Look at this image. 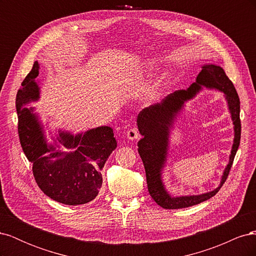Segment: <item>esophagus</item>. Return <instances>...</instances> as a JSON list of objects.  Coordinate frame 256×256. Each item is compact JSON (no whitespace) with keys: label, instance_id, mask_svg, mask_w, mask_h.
Wrapping results in <instances>:
<instances>
[{"label":"esophagus","instance_id":"obj_1","mask_svg":"<svg viewBox=\"0 0 256 256\" xmlns=\"http://www.w3.org/2000/svg\"><path fill=\"white\" fill-rule=\"evenodd\" d=\"M138 136H140V134H138V131L136 129V128H132V129H129L127 131V138L128 140H136V138H138Z\"/></svg>","mask_w":256,"mask_h":256}]
</instances>
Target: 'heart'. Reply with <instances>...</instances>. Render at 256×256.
<instances>
[{
  "label": "heart",
  "instance_id": "b5f03b06",
  "mask_svg": "<svg viewBox=\"0 0 256 256\" xmlns=\"http://www.w3.org/2000/svg\"><path fill=\"white\" fill-rule=\"evenodd\" d=\"M145 72H146V74L152 76V74H154V68H148V69H147V70H145ZM166 88H168V81H162V82L159 84L157 92H164Z\"/></svg>",
  "mask_w": 256,
  "mask_h": 256
}]
</instances>
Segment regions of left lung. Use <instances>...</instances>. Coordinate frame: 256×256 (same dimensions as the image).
<instances>
[{
	"label": "left lung",
	"mask_w": 256,
	"mask_h": 256,
	"mask_svg": "<svg viewBox=\"0 0 256 256\" xmlns=\"http://www.w3.org/2000/svg\"><path fill=\"white\" fill-rule=\"evenodd\" d=\"M204 86L222 91L228 102L234 125V141L229 164L224 169L220 184L212 192L198 196L172 197L166 191L162 180V171L165 166L170 129L176 116L183 110L185 102L194 98ZM240 102L234 84L228 78L223 68L214 64L202 66L196 80L187 90H176L168 95L161 102L145 108L138 115L136 125L143 138L138 143V152L145 168L147 188L152 200L164 209H180L196 205L212 198L226 180L233 164L242 134L240 125Z\"/></svg>",
	"instance_id": "left-lung-1"
}]
</instances>
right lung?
<instances>
[{"mask_svg":"<svg viewBox=\"0 0 256 256\" xmlns=\"http://www.w3.org/2000/svg\"><path fill=\"white\" fill-rule=\"evenodd\" d=\"M40 64L32 70L17 92L18 134L23 152L33 164L38 187L50 198L66 205L86 204L94 200L102 184V170L118 143L113 129L102 126L72 134L58 130L49 143L44 125L34 108L26 106L40 99L36 82Z\"/></svg>","mask_w":256,"mask_h":256,"instance_id":"right-lung-1","label":"right lung"}]
</instances>
